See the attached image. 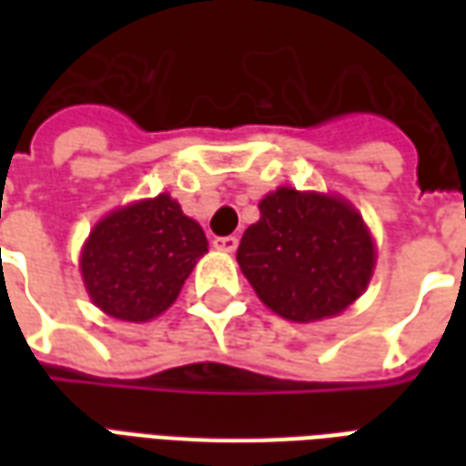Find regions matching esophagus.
<instances>
[{"label":"esophagus","mask_w":466,"mask_h":466,"mask_svg":"<svg viewBox=\"0 0 466 466\" xmlns=\"http://www.w3.org/2000/svg\"><path fill=\"white\" fill-rule=\"evenodd\" d=\"M214 247H217V249H222V252H234V249L239 247V237H234V234L217 237V239H214Z\"/></svg>","instance_id":"esophagus-1"}]
</instances>
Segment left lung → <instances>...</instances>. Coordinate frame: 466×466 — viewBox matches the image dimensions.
<instances>
[{
	"mask_svg": "<svg viewBox=\"0 0 466 466\" xmlns=\"http://www.w3.org/2000/svg\"><path fill=\"white\" fill-rule=\"evenodd\" d=\"M237 262L272 312L317 322L347 309L370 282L374 244L350 204L289 187L259 202Z\"/></svg>",
	"mask_w": 466,
	"mask_h": 466,
	"instance_id": "8db88e82",
	"label": "left lung"
}]
</instances>
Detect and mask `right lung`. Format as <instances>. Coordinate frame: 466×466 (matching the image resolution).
Returning a JSON list of instances; mask_svg holds the SVG:
<instances>
[{"instance_id": "obj_1", "label": "right lung", "mask_w": 466, "mask_h": 466, "mask_svg": "<svg viewBox=\"0 0 466 466\" xmlns=\"http://www.w3.org/2000/svg\"><path fill=\"white\" fill-rule=\"evenodd\" d=\"M204 252L202 227L169 194H159L96 224L82 252V277L102 312L147 322L177 299Z\"/></svg>"}]
</instances>
